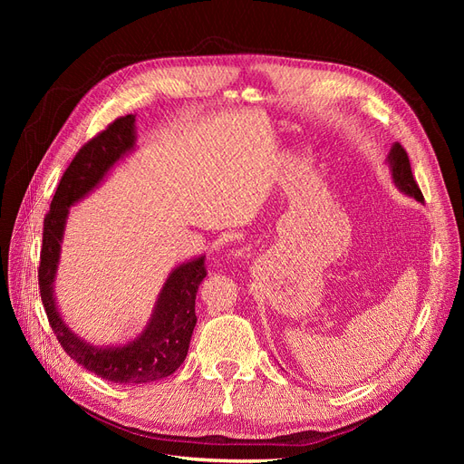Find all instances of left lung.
I'll list each match as a JSON object with an SVG mask.
<instances>
[{
    "label": "left lung",
    "mask_w": 464,
    "mask_h": 464,
    "mask_svg": "<svg viewBox=\"0 0 464 464\" xmlns=\"http://www.w3.org/2000/svg\"><path fill=\"white\" fill-rule=\"evenodd\" d=\"M387 164L391 170L392 184L399 188V191L409 195V198H414L416 201H424V195H422V191H420L416 179L412 176V170H411L409 154H406V150L399 143L391 147V150L387 154Z\"/></svg>",
    "instance_id": "left-lung-1"
}]
</instances>
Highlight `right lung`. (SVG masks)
I'll list each match as a JSON object with an SVG mask.
<instances>
[{"instance_id": "1", "label": "right lung", "mask_w": 464, "mask_h": 464, "mask_svg": "<svg viewBox=\"0 0 464 464\" xmlns=\"http://www.w3.org/2000/svg\"><path fill=\"white\" fill-rule=\"evenodd\" d=\"M135 116L128 114L110 123L102 133L81 147L63 172L52 199L50 213L44 218L38 266L40 298L44 304L50 327L65 353L94 375L125 385L159 382L172 375L184 363L195 323H198L195 294L207 276L205 256L189 259L172 269L145 329L125 344H91L69 329L60 315L53 296V280L62 256L69 207L85 199L94 188L101 186L111 168L135 149Z\"/></svg>"}]
</instances>
